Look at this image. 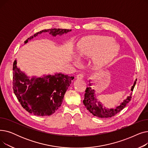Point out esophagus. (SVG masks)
<instances>
[{
  "label": "esophagus",
  "mask_w": 148,
  "mask_h": 148,
  "mask_svg": "<svg viewBox=\"0 0 148 148\" xmlns=\"http://www.w3.org/2000/svg\"><path fill=\"white\" fill-rule=\"evenodd\" d=\"M76 79H78V80H81L83 79V74H79L76 76Z\"/></svg>",
  "instance_id": "34e87169"
}]
</instances>
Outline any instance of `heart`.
Wrapping results in <instances>:
<instances>
[{
    "mask_svg": "<svg viewBox=\"0 0 148 148\" xmlns=\"http://www.w3.org/2000/svg\"><path fill=\"white\" fill-rule=\"evenodd\" d=\"M117 52V47L112 39L104 36H86L82 39L77 47V53L80 56H92L91 62L96 69L106 65L116 56Z\"/></svg>",
    "mask_w": 148,
    "mask_h": 148,
    "instance_id": "b5f03b06",
    "label": "heart"
}]
</instances>
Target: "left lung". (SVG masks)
I'll use <instances>...</instances> for the list:
<instances>
[{
  "label": "left lung",
  "mask_w": 148,
  "mask_h": 148,
  "mask_svg": "<svg viewBox=\"0 0 148 148\" xmlns=\"http://www.w3.org/2000/svg\"><path fill=\"white\" fill-rule=\"evenodd\" d=\"M137 79L135 80L134 84L131 88V90L133 91L136 83ZM91 80H89V87L86 88L85 90L86 93L84 94L83 99V104L86 106L87 110L96 117L100 118H108L114 116L119 112H120L123 108L126 107L127 104L129 103L131 98L132 93L129 96L124 99L123 101L115 108H108L103 106V104L100 102L98 99L97 95L95 94V89L92 87V83H90Z\"/></svg>",
  "instance_id": "left-lung-1"
}]
</instances>
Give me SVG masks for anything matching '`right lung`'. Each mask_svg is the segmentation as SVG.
<instances>
[{
    "mask_svg": "<svg viewBox=\"0 0 148 148\" xmlns=\"http://www.w3.org/2000/svg\"><path fill=\"white\" fill-rule=\"evenodd\" d=\"M71 31V29H45L29 38L25 44L42 33L48 32L55 37ZM17 64L15 59L13 66V90L22 107L29 113L39 116L53 114L63 102L65 92L74 77L56 73L41 77L32 76L30 79L17 67Z\"/></svg>",
    "mask_w": 148,
    "mask_h": 148,
    "instance_id": "right-lung-1",
    "label": "right lung"
}]
</instances>
